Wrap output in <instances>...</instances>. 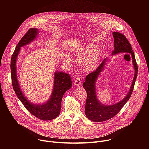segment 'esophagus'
<instances>
[{"label": "esophagus", "instance_id": "34e87169", "mask_svg": "<svg viewBox=\"0 0 149 149\" xmlns=\"http://www.w3.org/2000/svg\"><path fill=\"white\" fill-rule=\"evenodd\" d=\"M81 78L79 77H77L74 80V85L75 86H78L81 84Z\"/></svg>", "mask_w": 149, "mask_h": 149}]
</instances>
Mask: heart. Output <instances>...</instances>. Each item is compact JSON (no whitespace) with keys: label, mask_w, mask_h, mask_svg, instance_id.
Listing matches in <instances>:
<instances>
[{"label":"heart","mask_w":149,"mask_h":149,"mask_svg":"<svg viewBox=\"0 0 149 149\" xmlns=\"http://www.w3.org/2000/svg\"><path fill=\"white\" fill-rule=\"evenodd\" d=\"M74 55L77 57H84L81 61L82 67L85 71L91 72L97 67L101 58V52L95 49V45H89L76 51Z\"/></svg>","instance_id":"obj_1"}]
</instances>
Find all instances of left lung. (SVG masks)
Here are the masks:
<instances>
[{"label":"left lung","instance_id":"left-lung-1","mask_svg":"<svg viewBox=\"0 0 149 149\" xmlns=\"http://www.w3.org/2000/svg\"><path fill=\"white\" fill-rule=\"evenodd\" d=\"M113 35L114 37V50L113 51L112 55L120 53H129V55H131L135 70L134 76L129 93L123 100L115 104L110 105H106L101 103L97 98L95 92V82L97 79L100 75V72L104 69L105 63L107 62V58L104 59L95 71L90 73L86 77V81L82 85L84 89L86 90L87 95L85 113L89 120L94 122H102L108 120L119 113L127 101L130 99L133 91L134 84L137 76V64L130 42L124 35L120 32H113Z\"/></svg>","mask_w":149,"mask_h":149}]
</instances>
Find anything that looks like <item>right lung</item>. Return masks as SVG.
<instances>
[{
  "mask_svg": "<svg viewBox=\"0 0 149 149\" xmlns=\"http://www.w3.org/2000/svg\"><path fill=\"white\" fill-rule=\"evenodd\" d=\"M38 33V30L37 29H29L17 44L11 58L10 70L12 82L17 97L22 102L24 107L32 114L42 120H51L59 116L63 95L72 87V81L70 75L63 72H55L52 95L47 102L42 104H35L27 100L19 87L17 78L16 62L20 48L33 41L36 38Z\"/></svg>",
  "mask_w": 149,
  "mask_h": 149,
  "instance_id": "obj_1",
  "label": "right lung"
}]
</instances>
